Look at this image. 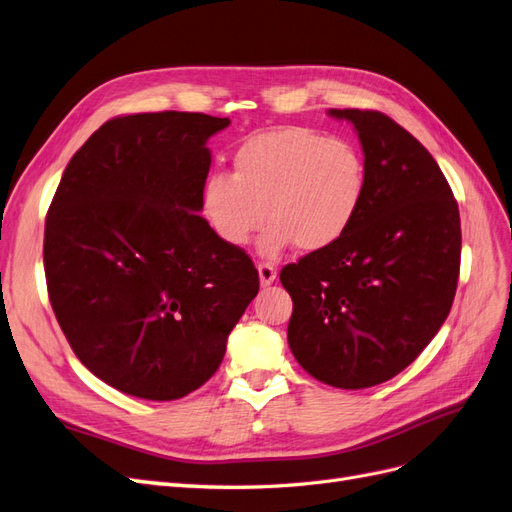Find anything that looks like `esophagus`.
<instances>
[{
  "label": "esophagus",
  "mask_w": 512,
  "mask_h": 512,
  "mask_svg": "<svg viewBox=\"0 0 512 512\" xmlns=\"http://www.w3.org/2000/svg\"><path fill=\"white\" fill-rule=\"evenodd\" d=\"M257 270H259V281H261V285L274 283V279H276V268H274L272 264H268V261H259Z\"/></svg>",
  "instance_id": "esophagus-1"
}]
</instances>
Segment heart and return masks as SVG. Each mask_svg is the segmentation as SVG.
<instances>
[{"label": "heart", "instance_id": "1", "mask_svg": "<svg viewBox=\"0 0 512 512\" xmlns=\"http://www.w3.org/2000/svg\"><path fill=\"white\" fill-rule=\"evenodd\" d=\"M367 191V163L358 145L315 128L283 126L242 141L231 173H210L201 210L225 244L244 248L266 214L261 253L296 244L315 253L337 244L354 225Z\"/></svg>", "mask_w": 512, "mask_h": 512}]
</instances>
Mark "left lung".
Instances as JSON below:
<instances>
[{
	"label": "left lung",
	"mask_w": 512,
	"mask_h": 512,
	"mask_svg": "<svg viewBox=\"0 0 512 512\" xmlns=\"http://www.w3.org/2000/svg\"><path fill=\"white\" fill-rule=\"evenodd\" d=\"M352 122L367 163L354 225L281 270L294 300L287 341L300 367L334 388L401 373L442 328L461 266L457 199L435 158L388 115L330 109Z\"/></svg>",
	"instance_id": "obj_1"
}]
</instances>
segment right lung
Segmentation results:
<instances>
[{"mask_svg":"<svg viewBox=\"0 0 512 512\" xmlns=\"http://www.w3.org/2000/svg\"><path fill=\"white\" fill-rule=\"evenodd\" d=\"M227 126L182 111L113 118L70 158L47 212L57 324L87 369L133 397L206 384L259 291L253 259L199 214L206 141Z\"/></svg>","mask_w":512,"mask_h":512,"instance_id":"1","label":"right lung"}]
</instances>
